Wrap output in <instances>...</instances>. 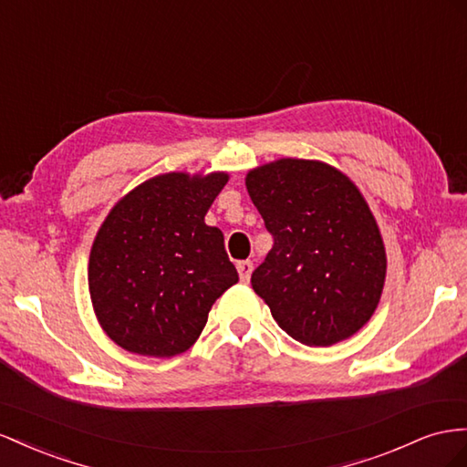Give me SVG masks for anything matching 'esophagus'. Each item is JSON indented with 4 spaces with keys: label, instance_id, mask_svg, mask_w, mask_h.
Masks as SVG:
<instances>
[{
    "label": "esophagus",
    "instance_id": "esophagus-1",
    "mask_svg": "<svg viewBox=\"0 0 467 467\" xmlns=\"http://www.w3.org/2000/svg\"><path fill=\"white\" fill-rule=\"evenodd\" d=\"M237 273H239V279H242L244 283H249L251 273H254V263H251V261H239L237 263Z\"/></svg>",
    "mask_w": 467,
    "mask_h": 467
}]
</instances>
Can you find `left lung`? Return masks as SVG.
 Returning <instances> with one entry per match:
<instances>
[{"instance_id": "1", "label": "left lung", "mask_w": 467, "mask_h": 467, "mask_svg": "<svg viewBox=\"0 0 467 467\" xmlns=\"http://www.w3.org/2000/svg\"><path fill=\"white\" fill-rule=\"evenodd\" d=\"M247 192L273 235L251 275L275 322L305 346H334L368 324L385 285V245L344 172L279 159L247 172Z\"/></svg>"}]
</instances>
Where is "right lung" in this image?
Here are the masks:
<instances>
[{
	"mask_svg": "<svg viewBox=\"0 0 467 467\" xmlns=\"http://www.w3.org/2000/svg\"><path fill=\"white\" fill-rule=\"evenodd\" d=\"M225 172H167L111 208L88 263L99 326L119 348L172 358L202 334L208 312L239 281L223 234L204 216Z\"/></svg>",
	"mask_w": 467,
	"mask_h": 467,
	"instance_id": "1",
	"label": "right lung"
}]
</instances>
